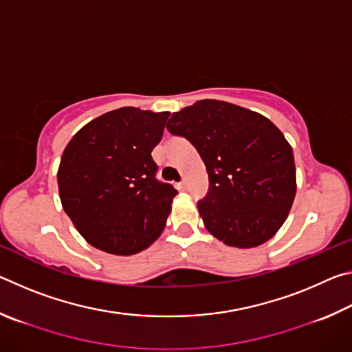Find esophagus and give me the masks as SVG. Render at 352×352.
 <instances>
[{
  "label": "esophagus",
  "mask_w": 352,
  "mask_h": 352,
  "mask_svg": "<svg viewBox=\"0 0 352 352\" xmlns=\"http://www.w3.org/2000/svg\"><path fill=\"white\" fill-rule=\"evenodd\" d=\"M178 189H180V190L186 189V180H182L180 183H178Z\"/></svg>",
  "instance_id": "obj_1"
}]
</instances>
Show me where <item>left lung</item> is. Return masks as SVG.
I'll return each instance as SVG.
<instances>
[{"mask_svg":"<svg viewBox=\"0 0 352 352\" xmlns=\"http://www.w3.org/2000/svg\"><path fill=\"white\" fill-rule=\"evenodd\" d=\"M166 127L197 148L206 166L210 189L199 212L214 237L252 248L276 234L294 204L296 175L292 147L270 119L205 99L172 113Z\"/></svg>","mask_w":352,"mask_h":352,"instance_id":"obj_1","label":"left lung"}]
</instances>
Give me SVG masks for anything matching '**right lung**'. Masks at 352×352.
I'll use <instances>...</instances> for the list:
<instances>
[{"mask_svg":"<svg viewBox=\"0 0 352 352\" xmlns=\"http://www.w3.org/2000/svg\"><path fill=\"white\" fill-rule=\"evenodd\" d=\"M168 118L122 107L93 119L65 147L57 172L62 206L93 247L136 254L163 233L178 192L157 180L152 151Z\"/></svg>","mask_w":352,"mask_h":352,"instance_id":"1","label":"right lung"}]
</instances>
